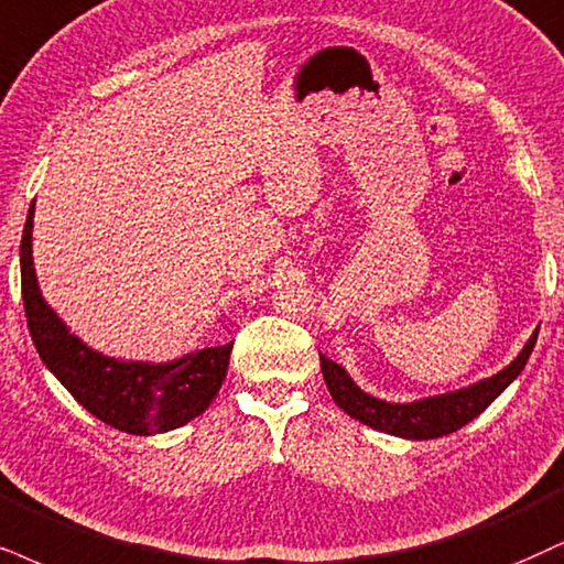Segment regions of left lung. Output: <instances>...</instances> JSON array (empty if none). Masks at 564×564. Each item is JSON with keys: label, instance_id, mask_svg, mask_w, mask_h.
I'll return each instance as SVG.
<instances>
[{"label": "left lung", "instance_id": "8db88e82", "mask_svg": "<svg viewBox=\"0 0 564 564\" xmlns=\"http://www.w3.org/2000/svg\"><path fill=\"white\" fill-rule=\"evenodd\" d=\"M536 337L539 329L533 332L523 350L518 352V358L510 366H505L502 371L495 373V377L476 381L470 387L455 389V392L434 394V398L413 402H387L373 398V394L364 392L350 379V373L339 364H335V360L322 356V352H318V360H322V373L332 400L350 419L366 423V426L377 431H384V434L402 436V440H440V436H447L452 431L463 429L465 423L474 421L476 415H481L520 377L528 358H531Z\"/></svg>", "mask_w": 564, "mask_h": 564}]
</instances>
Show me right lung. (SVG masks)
<instances>
[{"label": "right lung", "mask_w": 564, "mask_h": 564, "mask_svg": "<svg viewBox=\"0 0 564 564\" xmlns=\"http://www.w3.org/2000/svg\"><path fill=\"white\" fill-rule=\"evenodd\" d=\"M33 212L20 240V282L33 345L48 371L90 415L124 434L151 436L198 419L227 377L232 343L193 350L166 364L120 360L96 352L48 308L33 269Z\"/></svg>", "instance_id": "1"}]
</instances>
